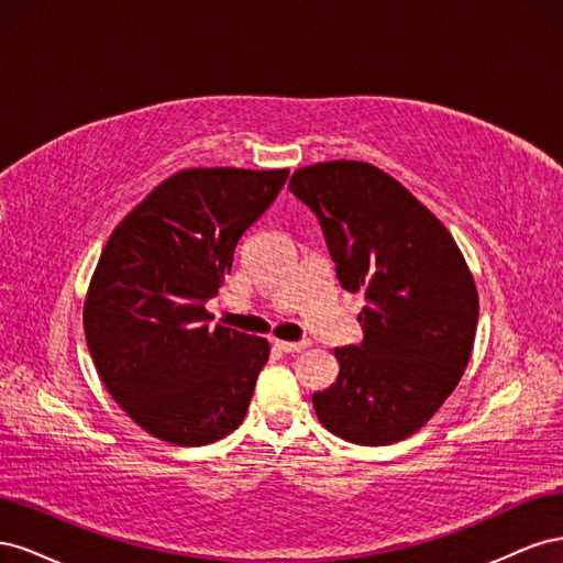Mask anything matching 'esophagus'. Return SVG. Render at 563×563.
Masks as SVG:
<instances>
[{"label":"esophagus","mask_w":563,"mask_h":563,"mask_svg":"<svg viewBox=\"0 0 563 563\" xmlns=\"http://www.w3.org/2000/svg\"><path fill=\"white\" fill-rule=\"evenodd\" d=\"M275 345L282 352H300V350L308 347V340H298V343H288V340H275Z\"/></svg>","instance_id":"34e87169"}]
</instances>
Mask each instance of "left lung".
Returning <instances> with one entry per match:
<instances>
[{
	"label": "left lung",
	"instance_id": "8db88e82",
	"mask_svg": "<svg viewBox=\"0 0 563 563\" xmlns=\"http://www.w3.org/2000/svg\"><path fill=\"white\" fill-rule=\"evenodd\" d=\"M319 218L340 286L362 291L364 340L335 347V383L314 391L323 428L362 446L411 437L470 362L479 296L472 272L406 187L366 162H321L288 183Z\"/></svg>",
	"mask_w": 563,
	"mask_h": 563
}]
</instances>
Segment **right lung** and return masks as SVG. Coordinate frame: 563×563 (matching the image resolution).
<instances>
[{"label": "right lung", "instance_id": "obj_1", "mask_svg": "<svg viewBox=\"0 0 563 563\" xmlns=\"http://www.w3.org/2000/svg\"><path fill=\"white\" fill-rule=\"evenodd\" d=\"M286 178V168H185L110 234L84 302V333L100 380L147 434L203 446L242 424L269 345L211 327L207 300Z\"/></svg>", "mask_w": 563, "mask_h": 563}]
</instances>
